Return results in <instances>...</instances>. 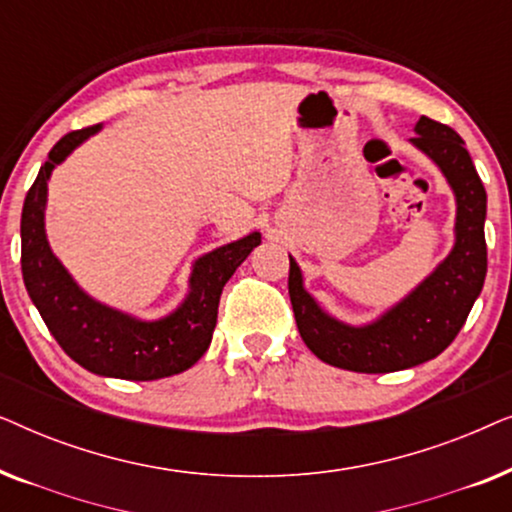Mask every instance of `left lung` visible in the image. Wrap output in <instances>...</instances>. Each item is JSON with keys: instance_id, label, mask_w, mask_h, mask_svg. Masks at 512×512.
<instances>
[{"instance_id": "left-lung-1", "label": "left lung", "mask_w": 512, "mask_h": 512, "mask_svg": "<svg viewBox=\"0 0 512 512\" xmlns=\"http://www.w3.org/2000/svg\"><path fill=\"white\" fill-rule=\"evenodd\" d=\"M410 139L440 170L457 198L450 256L410 296L366 326L333 319L303 286L289 256V296L300 338L314 356L354 373H394L436 359L457 338L487 275V193L464 139L450 125L422 116Z\"/></svg>"}]
</instances>
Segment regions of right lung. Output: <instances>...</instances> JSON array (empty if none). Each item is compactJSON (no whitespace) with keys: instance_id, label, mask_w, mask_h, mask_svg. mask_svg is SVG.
<instances>
[{"instance_id":"add662e5","label":"right lung","mask_w":512,"mask_h":512,"mask_svg":"<svg viewBox=\"0 0 512 512\" xmlns=\"http://www.w3.org/2000/svg\"><path fill=\"white\" fill-rule=\"evenodd\" d=\"M97 130L100 125H90L62 137L25 195L20 216L25 289L58 345L90 373L121 380H160L184 373L207 352L223 286L251 249L261 244V233H251L200 256L193 265L186 300L163 319L142 321L97 303L79 289L53 256L44 230L46 191L53 167Z\"/></svg>"}]
</instances>
